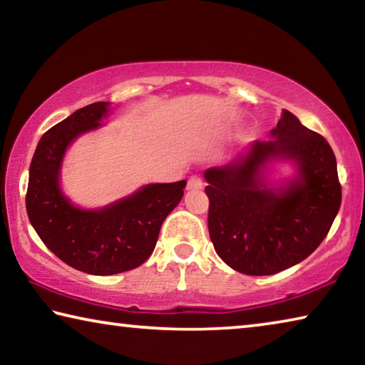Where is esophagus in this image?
<instances>
[{
	"label": "esophagus",
	"mask_w": 365,
	"mask_h": 365,
	"mask_svg": "<svg viewBox=\"0 0 365 365\" xmlns=\"http://www.w3.org/2000/svg\"><path fill=\"white\" fill-rule=\"evenodd\" d=\"M202 187H205V183H202V180L197 175L188 178V190H201Z\"/></svg>",
	"instance_id": "34e87169"
}]
</instances>
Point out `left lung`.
<instances>
[{
    "label": "left lung",
    "instance_id": "1",
    "mask_svg": "<svg viewBox=\"0 0 365 365\" xmlns=\"http://www.w3.org/2000/svg\"><path fill=\"white\" fill-rule=\"evenodd\" d=\"M270 140L246 156L205 172L207 227L222 261L246 275L293 267L324 242L341 205L336 158L327 140L283 110ZM293 160L299 177L274 189L263 180L270 160Z\"/></svg>",
    "mask_w": 365,
    "mask_h": 365
}]
</instances>
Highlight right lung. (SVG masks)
<instances>
[{"label":"right lung","instance_id":"obj_1","mask_svg":"<svg viewBox=\"0 0 365 365\" xmlns=\"http://www.w3.org/2000/svg\"><path fill=\"white\" fill-rule=\"evenodd\" d=\"M108 113L109 103L98 101L49 128L36 145L26 195L30 224L46 248L91 275H114L143 264L187 185V180L151 183L93 211L73 206L59 188L64 153L78 135L100 127Z\"/></svg>","mask_w":365,"mask_h":365}]
</instances>
